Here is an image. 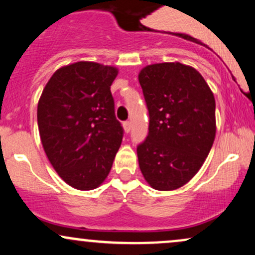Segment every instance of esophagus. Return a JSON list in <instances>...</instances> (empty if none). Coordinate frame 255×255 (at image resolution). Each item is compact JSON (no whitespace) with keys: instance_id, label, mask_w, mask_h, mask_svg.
Listing matches in <instances>:
<instances>
[{"instance_id":"1","label":"esophagus","mask_w":255,"mask_h":255,"mask_svg":"<svg viewBox=\"0 0 255 255\" xmlns=\"http://www.w3.org/2000/svg\"><path fill=\"white\" fill-rule=\"evenodd\" d=\"M130 128H131V125H130V122H129V121H126V122H124V129H125L126 133H129V131H130Z\"/></svg>"}]
</instances>
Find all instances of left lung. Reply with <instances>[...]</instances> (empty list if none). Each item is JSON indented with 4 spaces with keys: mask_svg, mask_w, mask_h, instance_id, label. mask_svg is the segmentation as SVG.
I'll use <instances>...</instances> for the list:
<instances>
[{
    "mask_svg": "<svg viewBox=\"0 0 255 255\" xmlns=\"http://www.w3.org/2000/svg\"><path fill=\"white\" fill-rule=\"evenodd\" d=\"M150 116L137 145L139 166L157 191H174L204 164L216 136V102L197 69L180 62L146 66L139 73Z\"/></svg>",
    "mask_w": 255,
    "mask_h": 255,
    "instance_id": "obj_1",
    "label": "left lung"
}]
</instances>
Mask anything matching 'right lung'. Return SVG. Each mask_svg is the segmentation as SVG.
Returning a JSON list of instances; mask_svg holds the SVG:
<instances>
[{
  "instance_id": "right-lung-1",
  "label": "right lung",
  "mask_w": 255,
  "mask_h": 255,
  "mask_svg": "<svg viewBox=\"0 0 255 255\" xmlns=\"http://www.w3.org/2000/svg\"><path fill=\"white\" fill-rule=\"evenodd\" d=\"M118 68L96 62L57 69L38 102L46 157L66 183L91 191L109 175L124 136L110 86Z\"/></svg>"
}]
</instances>
